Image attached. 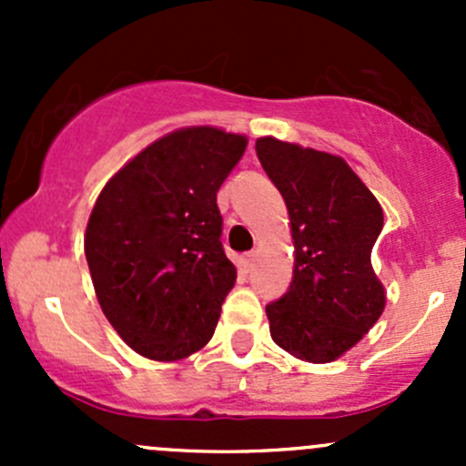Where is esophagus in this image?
<instances>
[{
  "instance_id": "1",
  "label": "esophagus",
  "mask_w": 466,
  "mask_h": 466,
  "mask_svg": "<svg viewBox=\"0 0 466 466\" xmlns=\"http://www.w3.org/2000/svg\"><path fill=\"white\" fill-rule=\"evenodd\" d=\"M255 261H257V252H248V255H243L241 257V270L250 272L252 268H255Z\"/></svg>"
}]
</instances>
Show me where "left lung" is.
<instances>
[{
	"instance_id": "1",
	"label": "left lung",
	"mask_w": 466,
	"mask_h": 466,
	"mask_svg": "<svg viewBox=\"0 0 466 466\" xmlns=\"http://www.w3.org/2000/svg\"><path fill=\"white\" fill-rule=\"evenodd\" d=\"M255 148L284 196L295 243L289 290L266 304L270 336L295 359L329 363L383 313L385 290L370 261L383 209L342 157L275 137Z\"/></svg>"
}]
</instances>
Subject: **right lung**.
Wrapping results in <instances>:
<instances>
[{
    "label": "right lung",
    "mask_w": 466,
    "mask_h": 466,
    "mask_svg": "<svg viewBox=\"0 0 466 466\" xmlns=\"http://www.w3.org/2000/svg\"><path fill=\"white\" fill-rule=\"evenodd\" d=\"M246 144L207 126L176 130L130 159L94 205L86 257L98 304L146 359H185L214 336L237 281L216 194Z\"/></svg>",
    "instance_id": "obj_1"
}]
</instances>
